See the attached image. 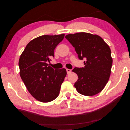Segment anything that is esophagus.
<instances>
[{
  "label": "esophagus",
  "mask_w": 130,
  "mask_h": 130,
  "mask_svg": "<svg viewBox=\"0 0 130 130\" xmlns=\"http://www.w3.org/2000/svg\"><path fill=\"white\" fill-rule=\"evenodd\" d=\"M66 71H67V74H70V73H71V70L70 69H66Z\"/></svg>",
  "instance_id": "obj_1"
}]
</instances>
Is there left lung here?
<instances>
[{
    "mask_svg": "<svg viewBox=\"0 0 130 130\" xmlns=\"http://www.w3.org/2000/svg\"><path fill=\"white\" fill-rule=\"evenodd\" d=\"M66 38L73 46L80 60L85 59L84 67H75L78 75L74 84L79 94L93 96L98 94L107 83L111 74L112 59L111 50L101 36L86 32L69 34Z\"/></svg>",
    "mask_w": 130,
    "mask_h": 130,
    "instance_id": "left-lung-1",
    "label": "left lung"
}]
</instances>
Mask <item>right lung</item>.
Here are the masks:
<instances>
[{
  "mask_svg": "<svg viewBox=\"0 0 130 130\" xmlns=\"http://www.w3.org/2000/svg\"><path fill=\"white\" fill-rule=\"evenodd\" d=\"M64 34L42 35L32 40L20 57V75L29 92L38 101L46 103L58 96L66 76L65 69L55 70L48 62Z\"/></svg>",
  "mask_w": 130,
  "mask_h": 130,
  "instance_id": "1",
  "label": "right lung"
}]
</instances>
